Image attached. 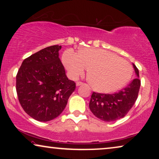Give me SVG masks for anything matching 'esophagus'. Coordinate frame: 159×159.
Segmentation results:
<instances>
[{
    "mask_svg": "<svg viewBox=\"0 0 159 159\" xmlns=\"http://www.w3.org/2000/svg\"><path fill=\"white\" fill-rule=\"evenodd\" d=\"M82 84H83V82H77V83H76V85H77V87L82 85Z\"/></svg>",
    "mask_w": 159,
    "mask_h": 159,
    "instance_id": "1",
    "label": "esophagus"
}]
</instances>
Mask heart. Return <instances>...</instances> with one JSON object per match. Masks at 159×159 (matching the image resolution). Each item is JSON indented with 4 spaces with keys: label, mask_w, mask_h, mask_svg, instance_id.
Segmentation results:
<instances>
[{
    "label": "heart",
    "mask_w": 159,
    "mask_h": 159,
    "mask_svg": "<svg viewBox=\"0 0 159 159\" xmlns=\"http://www.w3.org/2000/svg\"><path fill=\"white\" fill-rule=\"evenodd\" d=\"M62 61L71 77L77 78L89 69V83L95 91L110 93L120 90L132 75L131 64L116 54L97 48H83L78 53L66 50Z\"/></svg>",
    "instance_id": "obj_1"
}]
</instances>
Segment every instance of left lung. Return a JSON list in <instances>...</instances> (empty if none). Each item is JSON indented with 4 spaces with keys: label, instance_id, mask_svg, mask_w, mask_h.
Here are the masks:
<instances>
[{
    "label": "left lung",
    "instance_id": "1",
    "mask_svg": "<svg viewBox=\"0 0 159 159\" xmlns=\"http://www.w3.org/2000/svg\"><path fill=\"white\" fill-rule=\"evenodd\" d=\"M136 78L128 85L114 94L93 92L89 107L97 118L104 121H114L125 116L135 103L140 87L139 71L132 64Z\"/></svg>",
    "mask_w": 159,
    "mask_h": 159
}]
</instances>
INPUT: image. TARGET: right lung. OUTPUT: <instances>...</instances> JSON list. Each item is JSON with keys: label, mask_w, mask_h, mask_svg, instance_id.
I'll list each match as a JSON object with an SVG mask.
<instances>
[{"label": "right lung", "mask_w": 159, "mask_h": 159, "mask_svg": "<svg viewBox=\"0 0 159 159\" xmlns=\"http://www.w3.org/2000/svg\"><path fill=\"white\" fill-rule=\"evenodd\" d=\"M61 45L40 50L23 61L16 75L19 101L27 114L40 121L56 118L66 107L76 84L69 80L58 51Z\"/></svg>", "instance_id": "1"}]
</instances>
